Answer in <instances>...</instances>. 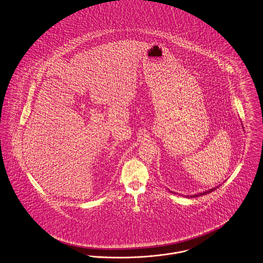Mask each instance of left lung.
<instances>
[{
  "instance_id": "obj_1",
  "label": "left lung",
  "mask_w": 263,
  "mask_h": 263,
  "mask_svg": "<svg viewBox=\"0 0 263 263\" xmlns=\"http://www.w3.org/2000/svg\"><path fill=\"white\" fill-rule=\"evenodd\" d=\"M219 186V185H218ZM218 186H216V187H214V189H212V190H209V191H205V192H203V193H201V194H198V195H193V196H191V198H196V197H200V196H203V195H205V194H209V193H212L213 191H215L216 187H218ZM189 198V197H187Z\"/></svg>"
}]
</instances>
